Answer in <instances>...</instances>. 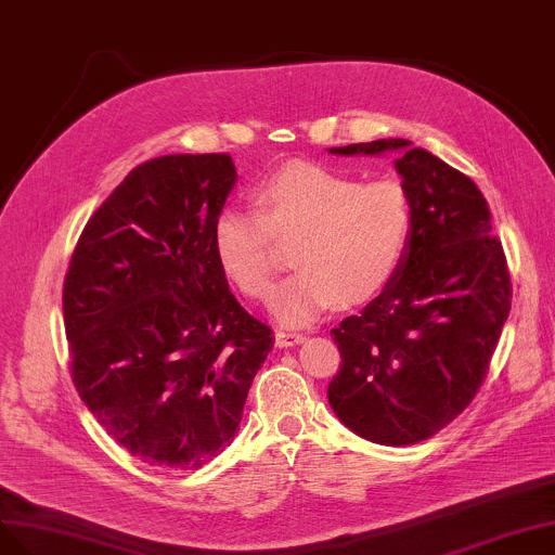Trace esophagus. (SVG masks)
<instances>
[{
	"label": "esophagus",
	"instance_id": "obj_1",
	"mask_svg": "<svg viewBox=\"0 0 555 555\" xmlns=\"http://www.w3.org/2000/svg\"><path fill=\"white\" fill-rule=\"evenodd\" d=\"M306 340V336L304 334H288V332H279L276 336H274V343H276V347H293V345H299V343H304Z\"/></svg>",
	"mask_w": 555,
	"mask_h": 555
}]
</instances>
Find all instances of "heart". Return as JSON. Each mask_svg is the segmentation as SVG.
I'll list each match as a JSON object with an SVG mask.
<instances>
[{
  "label": "heart",
  "instance_id": "1",
  "mask_svg": "<svg viewBox=\"0 0 555 555\" xmlns=\"http://www.w3.org/2000/svg\"><path fill=\"white\" fill-rule=\"evenodd\" d=\"M251 203L256 214L242 205L219 212L215 258L242 295L264 299L276 267L272 235L293 237L297 267L270 304L285 326L313 324L340 299L352 306L382 293L412 237V208L398 182H359L311 162L260 180Z\"/></svg>",
  "mask_w": 555,
  "mask_h": 555
}]
</instances>
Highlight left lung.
<instances>
[{"label":"left lung","instance_id":"left-lung-1","mask_svg":"<svg viewBox=\"0 0 555 555\" xmlns=\"http://www.w3.org/2000/svg\"><path fill=\"white\" fill-rule=\"evenodd\" d=\"M396 153L412 237L393 279L359 315L332 330L340 371L330 404L354 435L412 446L476 398L509 313V274L476 182L406 139L330 149Z\"/></svg>","mask_w":555,"mask_h":555}]
</instances>
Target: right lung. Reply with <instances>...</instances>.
<instances>
[{"mask_svg":"<svg viewBox=\"0 0 555 555\" xmlns=\"http://www.w3.org/2000/svg\"><path fill=\"white\" fill-rule=\"evenodd\" d=\"M229 155L139 164L81 231L64 283L77 393L130 455L196 470L229 446L274 338L215 258Z\"/></svg>","mask_w":555,"mask_h":555,"instance_id":"obj_1","label":"right lung"}]
</instances>
